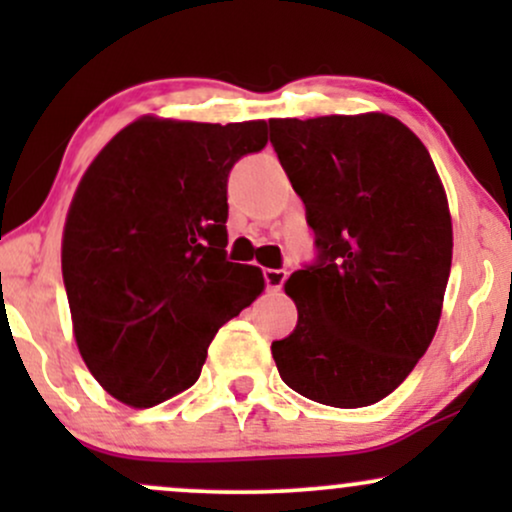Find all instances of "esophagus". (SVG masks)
I'll return each instance as SVG.
<instances>
[{
  "mask_svg": "<svg viewBox=\"0 0 512 512\" xmlns=\"http://www.w3.org/2000/svg\"><path fill=\"white\" fill-rule=\"evenodd\" d=\"M264 286L269 291H279L286 281V272L284 269H264Z\"/></svg>",
  "mask_w": 512,
  "mask_h": 512,
  "instance_id": "1",
  "label": "esophagus"
}]
</instances>
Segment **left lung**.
Here are the masks:
<instances>
[{
    "label": "left lung",
    "mask_w": 512,
    "mask_h": 512,
    "mask_svg": "<svg viewBox=\"0 0 512 512\" xmlns=\"http://www.w3.org/2000/svg\"><path fill=\"white\" fill-rule=\"evenodd\" d=\"M272 146L315 233L286 281L298 322L272 342L281 380L330 407L380 402L436 334L452 223L421 139L383 113L269 120Z\"/></svg>",
    "instance_id": "8db88e82"
}]
</instances>
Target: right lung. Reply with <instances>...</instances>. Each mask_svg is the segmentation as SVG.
<instances>
[{
  "mask_svg": "<svg viewBox=\"0 0 512 512\" xmlns=\"http://www.w3.org/2000/svg\"><path fill=\"white\" fill-rule=\"evenodd\" d=\"M267 146V122L144 120L81 178L62 240L74 337L120 402L154 407L197 383L207 349L260 296L262 272L228 262V175Z\"/></svg>",
  "mask_w": 512,
  "mask_h": 512,
  "instance_id": "right-lung-1",
  "label": "right lung"
}]
</instances>
